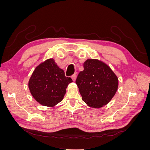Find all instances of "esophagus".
<instances>
[{"label":"esophagus","instance_id":"1","mask_svg":"<svg viewBox=\"0 0 150 150\" xmlns=\"http://www.w3.org/2000/svg\"><path fill=\"white\" fill-rule=\"evenodd\" d=\"M71 78H72V79L74 81H76V74H74L72 75V76H71Z\"/></svg>","mask_w":150,"mask_h":150}]
</instances>
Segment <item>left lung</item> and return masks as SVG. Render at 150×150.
Segmentation results:
<instances>
[{"label":"left lung","instance_id":"1","mask_svg":"<svg viewBox=\"0 0 150 150\" xmlns=\"http://www.w3.org/2000/svg\"><path fill=\"white\" fill-rule=\"evenodd\" d=\"M76 81L83 101L92 108H101L110 103L118 88V78L105 62L89 59L84 63Z\"/></svg>","mask_w":150,"mask_h":150}]
</instances>
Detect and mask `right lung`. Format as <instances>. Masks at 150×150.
<instances>
[{"mask_svg":"<svg viewBox=\"0 0 150 150\" xmlns=\"http://www.w3.org/2000/svg\"><path fill=\"white\" fill-rule=\"evenodd\" d=\"M72 82L53 58L48 59L35 68L29 80L30 93L35 100L47 107H54L66 94V88Z\"/></svg>","mask_w":150,"mask_h":150,"instance_id":"obj_1","label":"right lung"}]
</instances>
